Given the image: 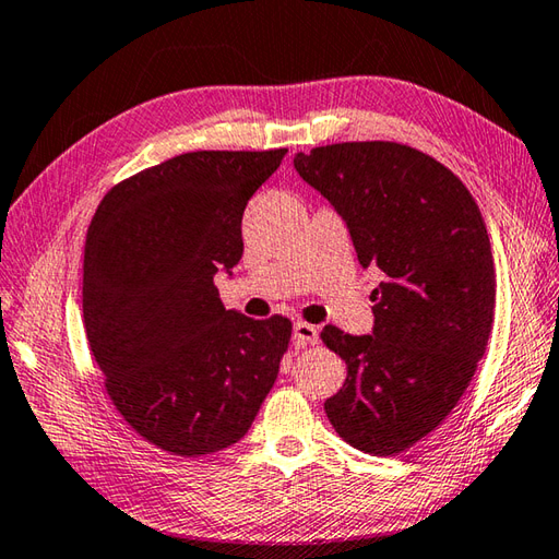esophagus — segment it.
<instances>
[{
    "instance_id": "obj_1",
    "label": "esophagus",
    "mask_w": 559,
    "mask_h": 559,
    "mask_svg": "<svg viewBox=\"0 0 559 559\" xmlns=\"http://www.w3.org/2000/svg\"><path fill=\"white\" fill-rule=\"evenodd\" d=\"M317 338H320V330L314 324L308 322H295L293 326V342L298 346H314Z\"/></svg>"
}]
</instances>
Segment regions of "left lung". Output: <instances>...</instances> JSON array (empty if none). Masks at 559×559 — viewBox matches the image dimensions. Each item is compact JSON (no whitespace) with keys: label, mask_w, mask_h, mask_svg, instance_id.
I'll use <instances>...</instances> for the list:
<instances>
[{"label":"left lung","mask_w":559,"mask_h":559,"mask_svg":"<svg viewBox=\"0 0 559 559\" xmlns=\"http://www.w3.org/2000/svg\"><path fill=\"white\" fill-rule=\"evenodd\" d=\"M295 169L385 276L370 293L373 334L322 330L348 370L324 412L358 451L397 455L455 409L485 356L497 276L483 213L451 169L400 142L314 147Z\"/></svg>","instance_id":"left-lung-1"}]
</instances>
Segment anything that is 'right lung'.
Masks as SVG:
<instances>
[{"mask_svg":"<svg viewBox=\"0 0 559 559\" xmlns=\"http://www.w3.org/2000/svg\"><path fill=\"white\" fill-rule=\"evenodd\" d=\"M288 150H199L118 181L92 217L82 308L123 421L179 457L249 431L288 352V317L225 310L213 276L242 259L247 201Z\"/></svg>","mask_w":559,"mask_h":559,"instance_id":"obj_1","label":"right lung"}]
</instances>
